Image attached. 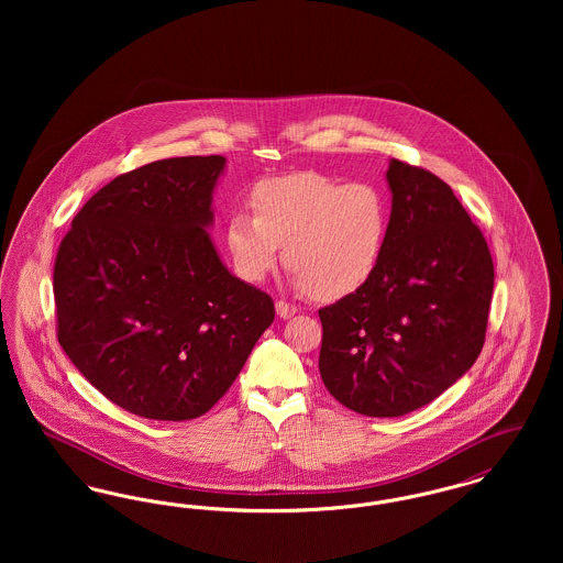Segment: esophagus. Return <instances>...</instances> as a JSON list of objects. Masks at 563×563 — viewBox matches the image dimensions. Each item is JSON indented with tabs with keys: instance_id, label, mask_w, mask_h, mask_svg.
Masks as SVG:
<instances>
[{
	"instance_id": "obj_1",
	"label": "esophagus",
	"mask_w": 563,
	"mask_h": 563,
	"mask_svg": "<svg viewBox=\"0 0 563 563\" xmlns=\"http://www.w3.org/2000/svg\"><path fill=\"white\" fill-rule=\"evenodd\" d=\"M299 312V308L294 306V303H287V301H276V314L280 317V319H291Z\"/></svg>"
}]
</instances>
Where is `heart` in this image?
I'll return each mask as SVG.
<instances>
[{"label":"heart","mask_w":563,"mask_h":563,"mask_svg":"<svg viewBox=\"0 0 563 563\" xmlns=\"http://www.w3.org/2000/svg\"><path fill=\"white\" fill-rule=\"evenodd\" d=\"M253 214L234 213L225 244L244 280H264L280 262L317 299H342L363 289L382 262L390 209L367 184L344 186L319 173L262 181L251 196Z\"/></svg>","instance_id":"b5f03b06"}]
</instances>
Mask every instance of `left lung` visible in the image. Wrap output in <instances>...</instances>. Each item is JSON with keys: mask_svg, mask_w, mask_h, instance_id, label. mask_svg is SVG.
I'll use <instances>...</instances> for the list:
<instances>
[{"mask_svg": "<svg viewBox=\"0 0 563 563\" xmlns=\"http://www.w3.org/2000/svg\"><path fill=\"white\" fill-rule=\"evenodd\" d=\"M388 239L372 280L321 308L319 369L352 411L397 418L466 374L485 342L494 264L452 188L390 161Z\"/></svg>", "mask_w": 563, "mask_h": 563, "instance_id": "left-lung-1", "label": "left lung"}]
</instances>
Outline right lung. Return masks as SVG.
<instances>
[{
    "instance_id": "right-lung-1",
    "label": "right lung",
    "mask_w": 563,
    "mask_h": 563,
    "mask_svg": "<svg viewBox=\"0 0 563 563\" xmlns=\"http://www.w3.org/2000/svg\"><path fill=\"white\" fill-rule=\"evenodd\" d=\"M223 170V156H188L120 175L58 246V344L134 416L207 413L274 321L269 295L234 276L209 234Z\"/></svg>"
}]
</instances>
